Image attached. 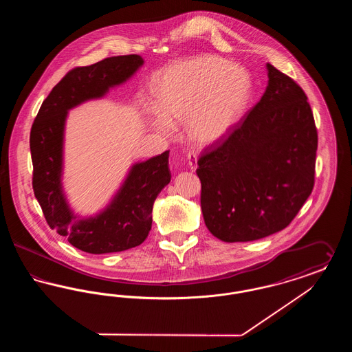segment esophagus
Masks as SVG:
<instances>
[{"mask_svg":"<svg viewBox=\"0 0 352 352\" xmlns=\"http://www.w3.org/2000/svg\"><path fill=\"white\" fill-rule=\"evenodd\" d=\"M187 162H188V166L192 170V171H195V168H197V154L195 153H188L187 154Z\"/></svg>","mask_w":352,"mask_h":352,"instance_id":"esophagus-1","label":"esophagus"}]
</instances>
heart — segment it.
Wrapping results in <instances>:
<instances>
[{"mask_svg":"<svg viewBox=\"0 0 352 352\" xmlns=\"http://www.w3.org/2000/svg\"><path fill=\"white\" fill-rule=\"evenodd\" d=\"M250 87L243 68L214 55L174 63L153 78L151 95L158 112L151 125L158 133L171 135L174 122H188V133L195 141L211 144L240 116Z\"/></svg>","mask_w":352,"mask_h":352,"instance_id":"heart-1","label":"heart"}]
</instances>
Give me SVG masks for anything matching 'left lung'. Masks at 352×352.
Listing matches in <instances>:
<instances>
[{
  "label": "left lung",
  "instance_id": "8db88e82",
  "mask_svg": "<svg viewBox=\"0 0 352 352\" xmlns=\"http://www.w3.org/2000/svg\"><path fill=\"white\" fill-rule=\"evenodd\" d=\"M267 67L263 98L198 160L204 223L226 243L284 230L314 187L318 133L307 96Z\"/></svg>",
  "mask_w": 352,
  "mask_h": 352
}]
</instances>
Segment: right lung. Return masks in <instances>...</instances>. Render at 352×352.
<instances>
[{
	"label": "right lung",
	"instance_id": "right-lung-1",
	"mask_svg": "<svg viewBox=\"0 0 352 352\" xmlns=\"http://www.w3.org/2000/svg\"><path fill=\"white\" fill-rule=\"evenodd\" d=\"M140 55H121L75 67L42 102L30 132L34 195L51 230L80 251L102 254L126 251L144 243L151 228L153 203L170 182L168 151L135 164L109 207L96 218L75 220L65 199L62 175L63 131L68 109L101 98L142 66Z\"/></svg>",
	"mask_w": 352,
	"mask_h": 352
}]
</instances>
